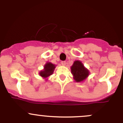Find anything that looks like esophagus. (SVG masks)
Wrapping results in <instances>:
<instances>
[{"label": "esophagus", "instance_id": "34e87169", "mask_svg": "<svg viewBox=\"0 0 123 123\" xmlns=\"http://www.w3.org/2000/svg\"><path fill=\"white\" fill-rule=\"evenodd\" d=\"M66 63V62L65 61H63L61 62V64L62 65H65Z\"/></svg>", "mask_w": 123, "mask_h": 123}]
</instances>
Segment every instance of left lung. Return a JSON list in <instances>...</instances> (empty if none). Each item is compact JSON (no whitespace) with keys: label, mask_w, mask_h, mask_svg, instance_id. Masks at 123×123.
<instances>
[{"label":"left lung","mask_w":123,"mask_h":123,"mask_svg":"<svg viewBox=\"0 0 123 123\" xmlns=\"http://www.w3.org/2000/svg\"><path fill=\"white\" fill-rule=\"evenodd\" d=\"M71 72L74 76V79L77 82H80L87 78L89 74V72L84 68L83 63L79 61L74 62L71 67Z\"/></svg>","instance_id":"8db88e82"}]
</instances>
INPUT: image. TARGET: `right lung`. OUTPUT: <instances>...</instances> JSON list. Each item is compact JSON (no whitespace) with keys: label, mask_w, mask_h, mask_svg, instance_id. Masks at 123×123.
I'll use <instances>...</instances> for the list:
<instances>
[{"label":"right lung","mask_w":123,"mask_h":123,"mask_svg":"<svg viewBox=\"0 0 123 123\" xmlns=\"http://www.w3.org/2000/svg\"><path fill=\"white\" fill-rule=\"evenodd\" d=\"M44 68V70L41 71L39 74H40V75L42 76V77L46 78L48 76L51 75V74H53L55 66L54 65H53V63L50 62H47L46 65H45Z\"/></svg>","instance_id":"right-lung-1"}]
</instances>
